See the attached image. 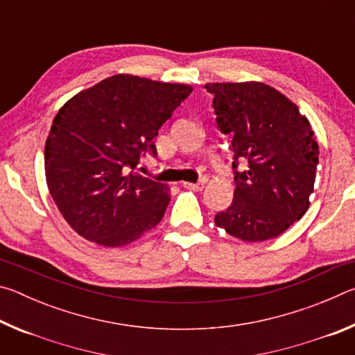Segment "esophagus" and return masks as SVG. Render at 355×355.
I'll return each mask as SVG.
<instances>
[{"instance_id":"34e87169","label":"esophagus","mask_w":355,"mask_h":355,"mask_svg":"<svg viewBox=\"0 0 355 355\" xmlns=\"http://www.w3.org/2000/svg\"><path fill=\"white\" fill-rule=\"evenodd\" d=\"M183 186H184V188H188V189L202 191L203 188H205V180H200V182H197V183H189V182H184V183H183Z\"/></svg>"}]
</instances>
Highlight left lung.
I'll list each match as a JSON object with an SVG mask.
<instances>
[{
	"label": "left lung",
	"instance_id": "left-lung-1",
	"mask_svg": "<svg viewBox=\"0 0 355 355\" xmlns=\"http://www.w3.org/2000/svg\"><path fill=\"white\" fill-rule=\"evenodd\" d=\"M205 89L214 95L218 128L232 137L235 173L232 205L214 224L245 243L277 238L310 207L320 147L309 119L264 83H208Z\"/></svg>",
	"mask_w": 355,
	"mask_h": 355
}]
</instances>
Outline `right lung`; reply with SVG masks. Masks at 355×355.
Wrapping results in <instances>:
<instances>
[{"instance_id": "1", "label": "right lung", "mask_w": 355, "mask_h": 355, "mask_svg": "<svg viewBox=\"0 0 355 355\" xmlns=\"http://www.w3.org/2000/svg\"><path fill=\"white\" fill-rule=\"evenodd\" d=\"M188 84L114 75L71 97L45 142L50 194L78 235L105 248L139 239L159 224L169 186L135 173Z\"/></svg>"}]
</instances>
